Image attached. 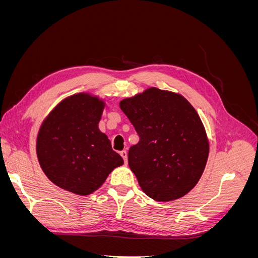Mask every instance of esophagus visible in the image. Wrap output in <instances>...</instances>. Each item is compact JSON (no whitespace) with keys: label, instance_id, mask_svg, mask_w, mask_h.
<instances>
[{"label":"esophagus","instance_id":"esophagus-1","mask_svg":"<svg viewBox=\"0 0 258 258\" xmlns=\"http://www.w3.org/2000/svg\"><path fill=\"white\" fill-rule=\"evenodd\" d=\"M120 156L122 157V159H123L124 163H127V152H126V151H122V152H120Z\"/></svg>","mask_w":258,"mask_h":258}]
</instances>
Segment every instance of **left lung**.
<instances>
[{"label":"left lung","instance_id":"8db88e82","mask_svg":"<svg viewBox=\"0 0 258 258\" xmlns=\"http://www.w3.org/2000/svg\"><path fill=\"white\" fill-rule=\"evenodd\" d=\"M119 106L140 137L128 163L142 190L163 202L188 194L209 156L204 123L192 105L178 93L152 87Z\"/></svg>","mask_w":258,"mask_h":258}]
</instances>
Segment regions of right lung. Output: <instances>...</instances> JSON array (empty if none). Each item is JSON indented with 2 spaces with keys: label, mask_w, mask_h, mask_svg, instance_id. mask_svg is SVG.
Segmentation results:
<instances>
[{
  "label": "right lung",
  "mask_w": 258,
  "mask_h": 258,
  "mask_svg": "<svg viewBox=\"0 0 258 258\" xmlns=\"http://www.w3.org/2000/svg\"><path fill=\"white\" fill-rule=\"evenodd\" d=\"M104 106L98 97L76 93L62 100L43 121L36 140L37 159L60 188L87 196L123 163L99 130Z\"/></svg>",
  "instance_id": "right-lung-1"
}]
</instances>
